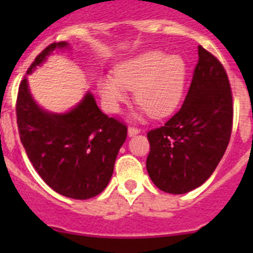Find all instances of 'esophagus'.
Returning <instances> with one entry per match:
<instances>
[{
    "label": "esophagus",
    "mask_w": 253,
    "mask_h": 253,
    "mask_svg": "<svg viewBox=\"0 0 253 253\" xmlns=\"http://www.w3.org/2000/svg\"><path fill=\"white\" fill-rule=\"evenodd\" d=\"M139 129L137 128V126H129L128 128V134L130 135V137H133V135H135V134L139 133Z\"/></svg>",
    "instance_id": "34e87169"
}]
</instances>
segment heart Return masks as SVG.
<instances>
[{
	"label": "heart",
	"mask_w": 253,
	"mask_h": 253,
	"mask_svg": "<svg viewBox=\"0 0 253 253\" xmlns=\"http://www.w3.org/2000/svg\"><path fill=\"white\" fill-rule=\"evenodd\" d=\"M185 80L186 63L180 55L149 50L118 64L114 77L101 78L100 92L106 106L115 111L126 100V88L135 90V101L152 116L162 118L180 104Z\"/></svg>",
	"instance_id": "obj_1"
}]
</instances>
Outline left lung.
<instances>
[{"label": "left lung", "mask_w": 253, "mask_h": 253, "mask_svg": "<svg viewBox=\"0 0 253 253\" xmlns=\"http://www.w3.org/2000/svg\"><path fill=\"white\" fill-rule=\"evenodd\" d=\"M193 81L180 110L147 133V171L169 194H185L203 185L222 160L231 139L233 97L224 67L199 45Z\"/></svg>", "instance_id": "obj_1"}]
</instances>
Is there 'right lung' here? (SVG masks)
Segmentation results:
<instances>
[{
  "label": "right lung",
  "instance_id": "add662e5",
  "mask_svg": "<svg viewBox=\"0 0 253 253\" xmlns=\"http://www.w3.org/2000/svg\"><path fill=\"white\" fill-rule=\"evenodd\" d=\"M51 43L31 63L26 75L42 64L55 48ZM20 139L35 171L60 195L86 200L104 191L113 176L128 126L100 110L90 92L67 114H50L34 102L28 80L20 82L16 100Z\"/></svg>",
  "mask_w": 253,
  "mask_h": 253
}]
</instances>
